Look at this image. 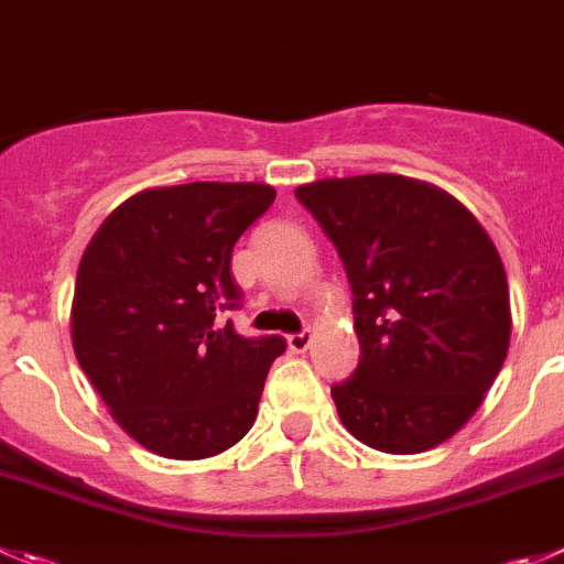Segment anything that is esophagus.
Returning <instances> with one entry per match:
<instances>
[{
	"instance_id": "obj_1",
	"label": "esophagus",
	"mask_w": 564,
	"mask_h": 564,
	"mask_svg": "<svg viewBox=\"0 0 564 564\" xmlns=\"http://www.w3.org/2000/svg\"><path fill=\"white\" fill-rule=\"evenodd\" d=\"M310 343H313V332L304 329V332H296V335L288 337V348L296 354H304L310 348Z\"/></svg>"
}]
</instances>
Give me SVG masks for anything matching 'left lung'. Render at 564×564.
I'll list each match as a JSON object with an SVG mask.
<instances>
[{"instance_id":"obj_1","label":"left lung","mask_w":564,"mask_h":564,"mask_svg":"<svg viewBox=\"0 0 564 564\" xmlns=\"http://www.w3.org/2000/svg\"><path fill=\"white\" fill-rule=\"evenodd\" d=\"M354 293L357 371L332 388L366 446L421 454L470 421L509 348L507 271L474 213L401 174L296 187Z\"/></svg>"}]
</instances>
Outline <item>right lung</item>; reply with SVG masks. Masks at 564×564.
Masks as SVG:
<instances>
[{
  "label": "right lung",
  "mask_w": 564,
  "mask_h": 564,
  "mask_svg": "<svg viewBox=\"0 0 564 564\" xmlns=\"http://www.w3.org/2000/svg\"><path fill=\"white\" fill-rule=\"evenodd\" d=\"M262 182L149 187L101 221L79 260L72 343L116 423L169 459L227 452L254 426L279 335L240 337L229 262L273 205Z\"/></svg>",
  "instance_id": "1"
}]
</instances>
